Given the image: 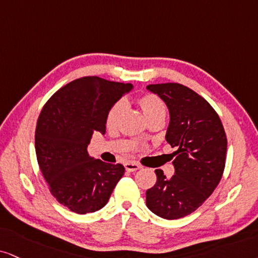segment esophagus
<instances>
[{
    "instance_id": "1",
    "label": "esophagus",
    "mask_w": 258,
    "mask_h": 258,
    "mask_svg": "<svg viewBox=\"0 0 258 258\" xmlns=\"http://www.w3.org/2000/svg\"><path fill=\"white\" fill-rule=\"evenodd\" d=\"M124 167H125V170L128 171V172H135V171L140 170V165L135 164V163H125L124 164Z\"/></svg>"
}]
</instances>
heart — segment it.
<instances>
[{"instance_id": "1", "label": "heart", "mask_w": 258, "mask_h": 258, "mask_svg": "<svg viewBox=\"0 0 258 258\" xmlns=\"http://www.w3.org/2000/svg\"><path fill=\"white\" fill-rule=\"evenodd\" d=\"M138 104L141 109L142 113H144L145 118L148 120L158 118V117H165V106L164 103L158 98L155 94L147 93L141 95L138 99ZM124 111V103L123 101H117L116 104L111 107L106 116V126L107 129L112 130L118 125V122L120 119Z\"/></svg>"}]
</instances>
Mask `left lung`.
I'll return each mask as SVG.
<instances>
[{
    "label": "left lung",
    "instance_id": "8db88e82",
    "mask_svg": "<svg viewBox=\"0 0 258 258\" xmlns=\"http://www.w3.org/2000/svg\"><path fill=\"white\" fill-rule=\"evenodd\" d=\"M170 111L166 141L173 152L174 174L155 170L157 183L146 191V205L158 217L173 220L195 212L220 182L227 139L218 113L205 98L174 82L148 85Z\"/></svg>",
    "mask_w": 258,
    "mask_h": 258
}]
</instances>
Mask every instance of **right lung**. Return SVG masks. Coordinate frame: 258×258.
Listing matches in <instances>:
<instances>
[{
  "instance_id": "right-lung-1",
  "label": "right lung",
  "mask_w": 258,
  "mask_h": 258,
  "mask_svg": "<svg viewBox=\"0 0 258 258\" xmlns=\"http://www.w3.org/2000/svg\"><path fill=\"white\" fill-rule=\"evenodd\" d=\"M132 84L85 76L69 82L46 101L36 128V154L50 192L78 214L99 211L124 174L120 164L88 155L94 132L105 134L113 104Z\"/></svg>"
}]
</instances>
